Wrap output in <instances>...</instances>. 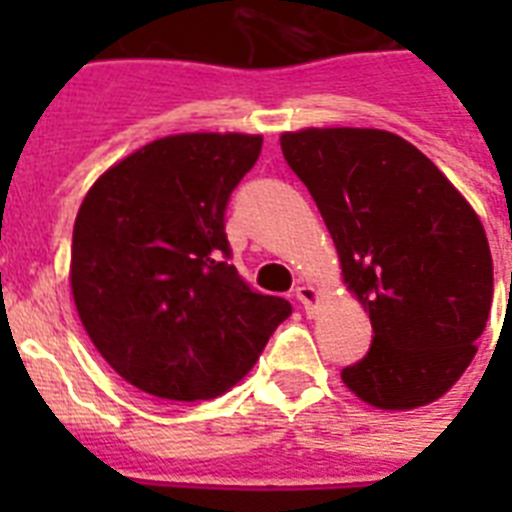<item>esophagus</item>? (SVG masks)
<instances>
[{
  "label": "esophagus",
  "instance_id": "34e87169",
  "mask_svg": "<svg viewBox=\"0 0 512 512\" xmlns=\"http://www.w3.org/2000/svg\"><path fill=\"white\" fill-rule=\"evenodd\" d=\"M295 297L300 300V305L305 308V313H313V308H316V300H319V295H316V289H313L311 284H303V287H297Z\"/></svg>",
  "mask_w": 512,
  "mask_h": 512
}]
</instances>
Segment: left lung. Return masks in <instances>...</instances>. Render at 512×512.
<instances>
[{
	"instance_id": "left-lung-1",
	"label": "left lung",
	"mask_w": 512,
	"mask_h": 512,
	"mask_svg": "<svg viewBox=\"0 0 512 512\" xmlns=\"http://www.w3.org/2000/svg\"><path fill=\"white\" fill-rule=\"evenodd\" d=\"M281 151L372 321V345L342 369V382L377 409L441 398L476 356L492 308V252L473 207L393 132H287Z\"/></svg>"
}]
</instances>
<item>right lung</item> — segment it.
Here are the masks:
<instances>
[{"label":"right lung","mask_w":512,"mask_h":512,"mask_svg":"<svg viewBox=\"0 0 512 512\" xmlns=\"http://www.w3.org/2000/svg\"><path fill=\"white\" fill-rule=\"evenodd\" d=\"M260 135L154 140L84 196L71 289L92 345L119 377L167 401L223 396L292 313L231 265L225 209Z\"/></svg>","instance_id":"1"}]
</instances>
